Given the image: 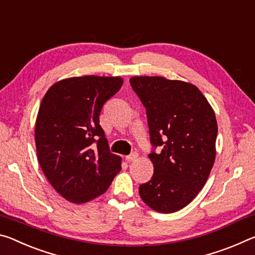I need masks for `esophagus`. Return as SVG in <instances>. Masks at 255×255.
<instances>
[{"label":"esophagus","mask_w":255,"mask_h":255,"mask_svg":"<svg viewBox=\"0 0 255 255\" xmlns=\"http://www.w3.org/2000/svg\"><path fill=\"white\" fill-rule=\"evenodd\" d=\"M137 157H139V153L135 152V151L134 152H131L130 155L127 156V160L128 161H133V160H135Z\"/></svg>","instance_id":"1"}]
</instances>
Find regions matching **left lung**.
<instances>
[{
    "instance_id": "obj_1",
    "label": "left lung",
    "mask_w": 255,
    "mask_h": 255,
    "mask_svg": "<svg viewBox=\"0 0 255 255\" xmlns=\"http://www.w3.org/2000/svg\"><path fill=\"white\" fill-rule=\"evenodd\" d=\"M130 85L145 107L152 147L153 175L139 186L140 197L153 210L170 214L197 197L211 172L218 133L215 112L191 83L134 77Z\"/></svg>"
}]
</instances>
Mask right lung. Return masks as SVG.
<instances>
[{
  "label": "right lung",
  "instance_id": "add662e5",
  "mask_svg": "<svg viewBox=\"0 0 255 255\" xmlns=\"http://www.w3.org/2000/svg\"><path fill=\"white\" fill-rule=\"evenodd\" d=\"M122 85L119 77L70 78L53 85L41 100L35 128L38 161L70 202L105 193L121 170L122 158L111 152L99 114Z\"/></svg>",
  "mask_w": 255,
  "mask_h": 255
}]
</instances>
